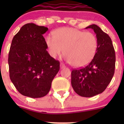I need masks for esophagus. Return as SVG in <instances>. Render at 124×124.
I'll use <instances>...</instances> for the list:
<instances>
[{"mask_svg":"<svg viewBox=\"0 0 124 124\" xmlns=\"http://www.w3.org/2000/svg\"><path fill=\"white\" fill-rule=\"evenodd\" d=\"M60 66H61V69H63V68H65V65H63V63H61Z\"/></svg>","mask_w":124,"mask_h":124,"instance_id":"esophagus-1","label":"esophagus"}]
</instances>
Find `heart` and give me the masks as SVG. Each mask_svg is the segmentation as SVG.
Listing matches in <instances>:
<instances>
[{"label":"heart","instance_id":"heart-1","mask_svg":"<svg viewBox=\"0 0 124 124\" xmlns=\"http://www.w3.org/2000/svg\"><path fill=\"white\" fill-rule=\"evenodd\" d=\"M47 36L45 42L49 54L53 58L62 53L68 63L77 68L88 65L98 49V39L94 33L71 27H62Z\"/></svg>","mask_w":124,"mask_h":124}]
</instances>
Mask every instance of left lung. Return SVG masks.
I'll return each instance as SVG.
<instances>
[{"label": "left lung", "mask_w": 124, "mask_h": 124, "mask_svg": "<svg viewBox=\"0 0 124 124\" xmlns=\"http://www.w3.org/2000/svg\"><path fill=\"white\" fill-rule=\"evenodd\" d=\"M98 39V49L92 61L84 68L72 70L71 85L81 97H92L102 93L112 80L115 68V52L112 39L99 26L91 24Z\"/></svg>", "instance_id": "obj_1"}]
</instances>
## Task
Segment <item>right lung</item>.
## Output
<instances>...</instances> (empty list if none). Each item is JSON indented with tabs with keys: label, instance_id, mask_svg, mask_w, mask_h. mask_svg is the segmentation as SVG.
Returning a JSON list of instances; mask_svg holds the SVG:
<instances>
[{
	"label": "right lung",
	"instance_id": "right-lung-1",
	"mask_svg": "<svg viewBox=\"0 0 124 124\" xmlns=\"http://www.w3.org/2000/svg\"><path fill=\"white\" fill-rule=\"evenodd\" d=\"M47 31L44 26L27 23L12 40L8 55L10 79L24 96H46L59 70V62L47 51L43 34Z\"/></svg>",
	"mask_w": 124,
	"mask_h": 124
}]
</instances>
